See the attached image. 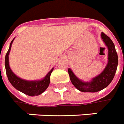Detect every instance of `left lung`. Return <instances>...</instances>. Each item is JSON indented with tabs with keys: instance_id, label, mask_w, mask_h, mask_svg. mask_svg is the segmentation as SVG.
Wrapping results in <instances>:
<instances>
[{
	"instance_id": "left-lung-1",
	"label": "left lung",
	"mask_w": 124,
	"mask_h": 124,
	"mask_svg": "<svg viewBox=\"0 0 124 124\" xmlns=\"http://www.w3.org/2000/svg\"><path fill=\"white\" fill-rule=\"evenodd\" d=\"M101 39L108 48V63L102 72L94 77L91 81L85 82L80 80L68 68L70 78L72 84L81 92L96 93L103 90L110 84L114 78L118 66V55L115 50V45L110 38L101 33Z\"/></svg>"
}]
</instances>
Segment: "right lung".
I'll return each instance as SVG.
<instances>
[{"instance_id":"1","label":"right lung","mask_w":124,"mask_h":124,"mask_svg":"<svg viewBox=\"0 0 124 124\" xmlns=\"http://www.w3.org/2000/svg\"><path fill=\"white\" fill-rule=\"evenodd\" d=\"M14 39L11 41L9 50L5 58V67L8 80L12 85L19 91L24 93L30 96H35L41 94L47 89L50 84V76L54 68L49 71V73L41 80H26L18 77L11 70L9 62V54L11 49V46Z\"/></svg>"}]
</instances>
